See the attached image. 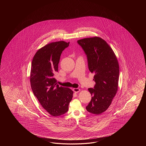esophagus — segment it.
<instances>
[{"label": "esophagus", "instance_id": "obj_1", "mask_svg": "<svg viewBox=\"0 0 146 146\" xmlns=\"http://www.w3.org/2000/svg\"><path fill=\"white\" fill-rule=\"evenodd\" d=\"M73 91L75 92V93H78L80 91V89L78 88H74L73 89Z\"/></svg>", "mask_w": 146, "mask_h": 146}]
</instances>
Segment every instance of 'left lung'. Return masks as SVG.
Returning <instances> with one entry per match:
<instances>
[{
	"label": "left lung",
	"mask_w": 146,
	"mask_h": 146,
	"mask_svg": "<svg viewBox=\"0 0 146 146\" xmlns=\"http://www.w3.org/2000/svg\"><path fill=\"white\" fill-rule=\"evenodd\" d=\"M77 43L87 56L89 70L95 74L96 84L88 89L92 98L86 110L98 115L108 109L117 91L118 61L112 48L100 37L86 38Z\"/></svg>",
	"instance_id": "8db88e82"
}]
</instances>
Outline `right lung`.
I'll return each mask as SVG.
<instances>
[{
	"mask_svg": "<svg viewBox=\"0 0 146 146\" xmlns=\"http://www.w3.org/2000/svg\"><path fill=\"white\" fill-rule=\"evenodd\" d=\"M69 45V42L64 41L47 44L37 50L32 62V90L42 107L53 116L67 112L72 98L73 91L68 88L59 87L54 78L60 55Z\"/></svg>",
	"mask_w": 146,
	"mask_h": 146,
	"instance_id": "obj_1",
	"label": "right lung"
}]
</instances>
